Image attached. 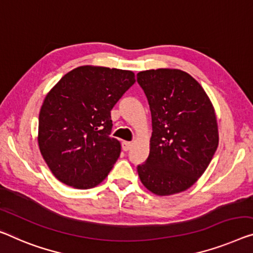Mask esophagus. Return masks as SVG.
Returning <instances> with one entry per match:
<instances>
[{
    "label": "esophagus",
    "instance_id": "obj_1",
    "mask_svg": "<svg viewBox=\"0 0 253 253\" xmlns=\"http://www.w3.org/2000/svg\"><path fill=\"white\" fill-rule=\"evenodd\" d=\"M131 147H132V142H129V141H123V142H122V149H123L124 151L130 150Z\"/></svg>",
    "mask_w": 253,
    "mask_h": 253
}]
</instances>
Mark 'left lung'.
Here are the masks:
<instances>
[{"label": "left lung", "instance_id": "left-lung-1", "mask_svg": "<svg viewBox=\"0 0 253 253\" xmlns=\"http://www.w3.org/2000/svg\"><path fill=\"white\" fill-rule=\"evenodd\" d=\"M149 104V156L138 165L142 184L158 196L184 191L203 175L218 147L215 111L203 87L184 71L137 75Z\"/></svg>", "mask_w": 253, "mask_h": 253}]
</instances>
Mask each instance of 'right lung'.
<instances>
[{
  "instance_id": "1",
  "label": "right lung",
  "mask_w": 253,
  "mask_h": 253,
  "mask_svg": "<svg viewBox=\"0 0 253 253\" xmlns=\"http://www.w3.org/2000/svg\"><path fill=\"white\" fill-rule=\"evenodd\" d=\"M135 83L134 73L103 67H79L53 87L42 105L38 143L57 180L90 189L108 175L121 153L111 138V111Z\"/></svg>"
}]
</instances>
